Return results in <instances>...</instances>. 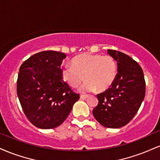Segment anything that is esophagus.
<instances>
[{"instance_id": "34e87169", "label": "esophagus", "mask_w": 160, "mask_h": 160, "mask_svg": "<svg viewBox=\"0 0 160 160\" xmlns=\"http://www.w3.org/2000/svg\"><path fill=\"white\" fill-rule=\"evenodd\" d=\"M88 98V95H82L80 96V98L83 99V100L86 99V98Z\"/></svg>"}]
</instances>
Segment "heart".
<instances>
[{"label":"heart","instance_id":"1","mask_svg":"<svg viewBox=\"0 0 160 160\" xmlns=\"http://www.w3.org/2000/svg\"><path fill=\"white\" fill-rule=\"evenodd\" d=\"M72 65L62 68L63 80L72 87H78L82 80L86 81L80 88L82 93L107 90L118 74L116 62L110 56L82 53L72 59Z\"/></svg>","mask_w":160,"mask_h":160}]
</instances>
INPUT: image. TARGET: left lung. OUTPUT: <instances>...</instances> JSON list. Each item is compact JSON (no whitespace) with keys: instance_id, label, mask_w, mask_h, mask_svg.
I'll return each mask as SVG.
<instances>
[{"instance_id":"obj_1","label":"left lung","mask_w":160,"mask_h":160,"mask_svg":"<svg viewBox=\"0 0 160 160\" xmlns=\"http://www.w3.org/2000/svg\"><path fill=\"white\" fill-rule=\"evenodd\" d=\"M118 65V74L110 88L97 95L98 104L92 112L105 128H119L135 116L145 95L143 71L137 62L120 51L108 50Z\"/></svg>"}]
</instances>
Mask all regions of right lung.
<instances>
[{
    "instance_id": "right-lung-1",
    "label": "right lung",
    "mask_w": 160,
    "mask_h": 160,
    "mask_svg": "<svg viewBox=\"0 0 160 160\" xmlns=\"http://www.w3.org/2000/svg\"><path fill=\"white\" fill-rule=\"evenodd\" d=\"M66 56L46 51L31 56L21 65L17 95L27 118L34 126L53 129L62 124L80 98L62 77Z\"/></svg>"
}]
</instances>
